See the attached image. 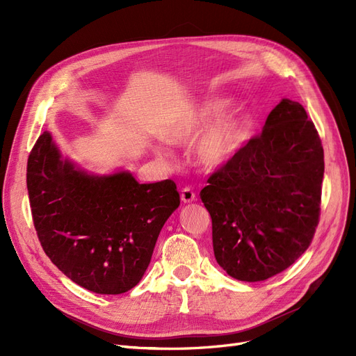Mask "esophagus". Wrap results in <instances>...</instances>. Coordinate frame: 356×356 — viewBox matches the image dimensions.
Listing matches in <instances>:
<instances>
[{"label":"esophagus","instance_id":"obj_1","mask_svg":"<svg viewBox=\"0 0 356 356\" xmlns=\"http://www.w3.org/2000/svg\"><path fill=\"white\" fill-rule=\"evenodd\" d=\"M196 199V193L193 191V188L190 187H184L181 190V200L184 203H190Z\"/></svg>","mask_w":356,"mask_h":356}]
</instances>
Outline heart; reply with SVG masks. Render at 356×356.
Segmentation results:
<instances>
[{"label": "heart", "instance_id": "b5f03b06", "mask_svg": "<svg viewBox=\"0 0 356 356\" xmlns=\"http://www.w3.org/2000/svg\"><path fill=\"white\" fill-rule=\"evenodd\" d=\"M221 108L222 105L218 102L196 106L168 129L166 139L169 143H187L196 138L213 120V117L220 114ZM250 126V117L243 111H234L221 117L199 136L196 144L199 160L211 168L224 165L245 143Z\"/></svg>", "mask_w": 356, "mask_h": 356}]
</instances>
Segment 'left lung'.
<instances>
[{
    "label": "left lung",
    "mask_w": 356,
    "mask_h": 356,
    "mask_svg": "<svg viewBox=\"0 0 356 356\" xmlns=\"http://www.w3.org/2000/svg\"><path fill=\"white\" fill-rule=\"evenodd\" d=\"M324 148L305 106L282 99L263 132L212 172L200 199L217 263L232 277L266 281L310 246L321 217Z\"/></svg>",
    "instance_id": "left-lung-1"
}]
</instances>
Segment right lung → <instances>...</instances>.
Returning a JSON list of instances; mask_svg holds the SVG:
<instances>
[{"label":"right lung","instance_id":"1","mask_svg":"<svg viewBox=\"0 0 356 356\" xmlns=\"http://www.w3.org/2000/svg\"><path fill=\"white\" fill-rule=\"evenodd\" d=\"M26 187L38 241L59 270L96 294H122L144 276L159 233L179 207L177 184H139L126 172L93 177L62 161L44 132Z\"/></svg>","mask_w":356,"mask_h":356}]
</instances>
